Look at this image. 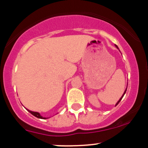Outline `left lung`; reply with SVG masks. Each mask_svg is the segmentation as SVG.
Masks as SVG:
<instances>
[{"mask_svg": "<svg viewBox=\"0 0 148 148\" xmlns=\"http://www.w3.org/2000/svg\"><path fill=\"white\" fill-rule=\"evenodd\" d=\"M115 47H116V48H117V49H119V47H117V46H116V45H115ZM119 51H120V50H119ZM127 86H128V84H127ZM126 90H127V87H126V88H125V90L124 92H123V95H122V96H121V98H120V99H119V101H117V102H116V105H117V104H119V102H120V101H121V99H122V98H123V96H124V95H125V92H126Z\"/></svg>", "mask_w": 148, "mask_h": 148, "instance_id": "8db88e82", "label": "left lung"}]
</instances>
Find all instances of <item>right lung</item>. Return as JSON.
<instances>
[{"label":"right lung","instance_id":"1","mask_svg":"<svg viewBox=\"0 0 148 148\" xmlns=\"http://www.w3.org/2000/svg\"><path fill=\"white\" fill-rule=\"evenodd\" d=\"M27 109V110L28 112H29V113H31V114H32L33 116H34L36 117V118H38V119H47V118H45V117L42 116H41V114H39V112H32V111H30V110H29V109Z\"/></svg>","mask_w":148,"mask_h":148}]
</instances>
